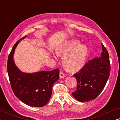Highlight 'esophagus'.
I'll return each mask as SVG.
<instances>
[{
  "instance_id": "esophagus-1",
  "label": "esophagus",
  "mask_w": 120,
  "mask_h": 120,
  "mask_svg": "<svg viewBox=\"0 0 120 120\" xmlns=\"http://www.w3.org/2000/svg\"><path fill=\"white\" fill-rule=\"evenodd\" d=\"M65 76V74L63 73V72H60V78H64Z\"/></svg>"
}]
</instances>
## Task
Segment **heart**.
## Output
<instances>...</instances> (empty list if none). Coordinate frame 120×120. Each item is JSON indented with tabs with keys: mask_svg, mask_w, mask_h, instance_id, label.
Here are the masks:
<instances>
[{
	"mask_svg": "<svg viewBox=\"0 0 120 120\" xmlns=\"http://www.w3.org/2000/svg\"><path fill=\"white\" fill-rule=\"evenodd\" d=\"M78 40H71L62 44L57 49V55L64 56L62 62L69 71H77L85 65L88 56V49Z\"/></svg>",
	"mask_w": 120,
	"mask_h": 120,
	"instance_id": "heart-1",
	"label": "heart"
}]
</instances>
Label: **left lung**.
<instances>
[{
    "label": "left lung",
    "mask_w": 120,
    "mask_h": 120,
    "mask_svg": "<svg viewBox=\"0 0 120 120\" xmlns=\"http://www.w3.org/2000/svg\"><path fill=\"white\" fill-rule=\"evenodd\" d=\"M101 56L88 60L79 71L74 75L77 80L76 90L72 93L80 102L96 99L105 86L110 73L108 52L103 44Z\"/></svg>",
    "instance_id": "obj_1"
}]
</instances>
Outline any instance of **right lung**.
<instances>
[{
	"label": "right lung",
	"instance_id": "add662e5",
	"mask_svg": "<svg viewBox=\"0 0 120 120\" xmlns=\"http://www.w3.org/2000/svg\"><path fill=\"white\" fill-rule=\"evenodd\" d=\"M18 40L13 46L8 60L7 70L10 82L15 95L24 104L34 107L47 104L52 94V86L60 77V70L38 71L33 74L21 72L14 63L13 56Z\"/></svg>",
	"mask_w": 120,
	"mask_h": 120
}]
</instances>
